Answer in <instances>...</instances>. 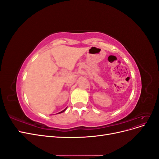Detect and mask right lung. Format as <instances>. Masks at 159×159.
<instances>
[{
  "label": "right lung",
  "instance_id": "1",
  "mask_svg": "<svg viewBox=\"0 0 159 159\" xmlns=\"http://www.w3.org/2000/svg\"><path fill=\"white\" fill-rule=\"evenodd\" d=\"M66 109H67V107H66V109H64V110H63V111H61V112H59V113H63V112H64V111H66Z\"/></svg>",
  "mask_w": 159,
  "mask_h": 159
}]
</instances>
